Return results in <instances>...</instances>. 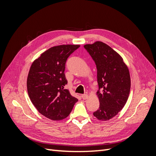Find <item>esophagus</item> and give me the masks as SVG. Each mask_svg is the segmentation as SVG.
<instances>
[{
    "label": "esophagus",
    "mask_w": 156,
    "mask_h": 156,
    "mask_svg": "<svg viewBox=\"0 0 156 156\" xmlns=\"http://www.w3.org/2000/svg\"><path fill=\"white\" fill-rule=\"evenodd\" d=\"M82 98L83 100H87L88 98V94H83V95H82Z\"/></svg>",
    "instance_id": "1"
}]
</instances>
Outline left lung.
<instances>
[{"label":"left lung","mask_w":156,"mask_h":156,"mask_svg":"<svg viewBox=\"0 0 156 156\" xmlns=\"http://www.w3.org/2000/svg\"><path fill=\"white\" fill-rule=\"evenodd\" d=\"M96 63L100 107L93 113L97 119L107 121L117 115L127 101L131 88L129 69L123 58L110 46L97 41L84 45Z\"/></svg>","instance_id":"8db88e82"}]
</instances>
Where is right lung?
Returning a JSON list of instances; mask_svg holds the SVG:
<instances>
[{
    "mask_svg": "<svg viewBox=\"0 0 156 156\" xmlns=\"http://www.w3.org/2000/svg\"><path fill=\"white\" fill-rule=\"evenodd\" d=\"M79 45L52 47L32 62L28 74L27 92L38 112L52 120L66 119L78 100L64 89L68 83L66 62Z\"/></svg>",
    "mask_w": 156,
    "mask_h": 156,
    "instance_id": "1",
    "label": "right lung"
}]
</instances>
